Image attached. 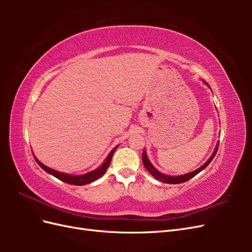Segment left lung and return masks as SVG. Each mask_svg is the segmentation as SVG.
Wrapping results in <instances>:
<instances>
[{"mask_svg": "<svg viewBox=\"0 0 252 252\" xmlns=\"http://www.w3.org/2000/svg\"><path fill=\"white\" fill-rule=\"evenodd\" d=\"M204 84H205L206 86H208V87L210 88L208 83L204 82ZM218 147H219V143L217 144V146H216V148H215V151H213V154H212L211 157L208 158V161L206 162V163H204V164L200 167V168L195 169V170L192 171V172H189V173H186V174H182V175H167V174H164V173H162V172H159V171L156 168V167L150 163V161H149V158H148V157H147V154H146V151H145V149H144V151H143L142 159H143V164H144V166H145V168H146V169L148 170V172L152 175V177L156 178L157 180L161 181V182H163V183H166V184H180V183H184V182H187V181L190 180V179H192L193 177H195V175H196L197 173L201 172L203 169H205L206 167H207V166L209 165V163L212 161V158H215V156H216V154H217V151H218Z\"/></svg>", "mask_w": 252, "mask_h": 252, "instance_id": "1", "label": "left lung"}]
</instances>
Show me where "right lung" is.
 <instances>
[{
  "label": "right lung",
  "instance_id": "obj_1",
  "mask_svg": "<svg viewBox=\"0 0 252 252\" xmlns=\"http://www.w3.org/2000/svg\"><path fill=\"white\" fill-rule=\"evenodd\" d=\"M119 147V145L117 147H114L111 151L110 154L108 155V157L105 158V161L103 162V164L97 167L96 169L93 170V171H89L85 174H80V175H73V174H69V173H64V172H60V171H57L55 169H51L49 168V167H47L46 165H44L43 163H41L39 159H37L34 156V159L36 161V163L40 165V167L42 169H44L45 171H46L47 173L53 175V177H56L57 179L63 181L65 183H67V184H71V185H78V186H82V185H86V184H89V183H93L94 182L95 180L100 179L101 177H103V174L107 171V168L108 166L110 164V161L112 158V156H113V152L116 151V149Z\"/></svg>",
  "mask_w": 252,
  "mask_h": 252
}]
</instances>
